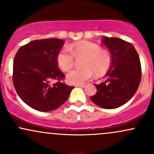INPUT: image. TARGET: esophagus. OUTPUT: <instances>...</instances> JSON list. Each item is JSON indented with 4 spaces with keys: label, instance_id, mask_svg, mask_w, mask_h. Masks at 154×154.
Segmentation results:
<instances>
[{
    "label": "esophagus",
    "instance_id": "obj_1",
    "mask_svg": "<svg viewBox=\"0 0 154 154\" xmlns=\"http://www.w3.org/2000/svg\"><path fill=\"white\" fill-rule=\"evenodd\" d=\"M76 87H79V88H85V85H76Z\"/></svg>",
    "mask_w": 154,
    "mask_h": 154
}]
</instances>
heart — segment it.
I'll return each instance as SVG.
<instances>
[{"instance_id":"b5f03b06","label":"heart","mask_w":154,"mask_h":154,"mask_svg":"<svg viewBox=\"0 0 154 154\" xmlns=\"http://www.w3.org/2000/svg\"><path fill=\"white\" fill-rule=\"evenodd\" d=\"M63 48L57 55V63L61 69L67 72L74 66L75 58L84 56L81 69H74L66 75L69 83L82 85L93 75L102 76L106 73L111 64V58L107 51L102 50L98 44L91 41H79Z\"/></svg>"}]
</instances>
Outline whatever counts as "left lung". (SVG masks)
Returning <instances> with one entry per match:
<instances>
[{"mask_svg":"<svg viewBox=\"0 0 154 154\" xmlns=\"http://www.w3.org/2000/svg\"><path fill=\"white\" fill-rule=\"evenodd\" d=\"M102 43L111 54V64L105 82L95 85L97 93L91 97L98 106L113 109L126 103L135 95L141 80L138 54L131 43L104 37Z\"/></svg>","mask_w":154,"mask_h":154,"instance_id":"8db88e82","label":"left lung"}]
</instances>
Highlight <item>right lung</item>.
I'll use <instances>...</instances> for the list:
<instances>
[{
	"mask_svg": "<svg viewBox=\"0 0 154 154\" xmlns=\"http://www.w3.org/2000/svg\"><path fill=\"white\" fill-rule=\"evenodd\" d=\"M63 44L61 39L35 40L21 46L15 55L14 86L21 99L35 110L58 109L74 88L62 82L65 75L58 68L56 58Z\"/></svg>",
	"mask_w": 154,
	"mask_h": 154,
	"instance_id": "1",
	"label": "right lung"
}]
</instances>
